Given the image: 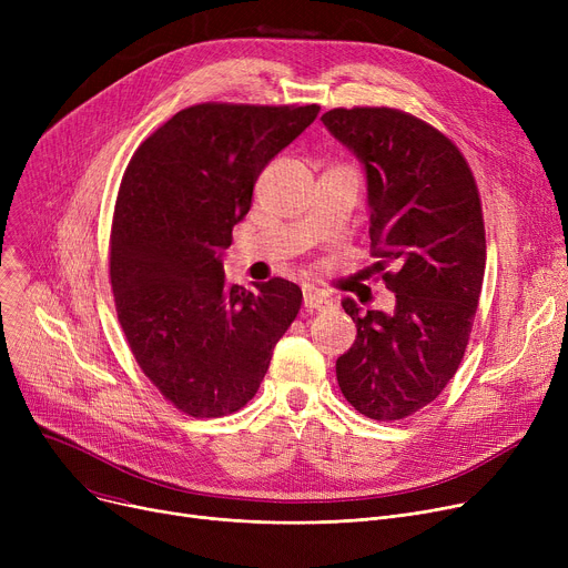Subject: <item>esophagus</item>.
Wrapping results in <instances>:
<instances>
[{"mask_svg": "<svg viewBox=\"0 0 568 568\" xmlns=\"http://www.w3.org/2000/svg\"><path fill=\"white\" fill-rule=\"evenodd\" d=\"M304 306H306V311H324L326 306H329V296H326L324 292H317V290H306Z\"/></svg>", "mask_w": 568, "mask_h": 568, "instance_id": "esophagus-1", "label": "esophagus"}]
</instances>
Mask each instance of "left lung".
<instances>
[{
  "mask_svg": "<svg viewBox=\"0 0 568 568\" xmlns=\"http://www.w3.org/2000/svg\"><path fill=\"white\" fill-rule=\"evenodd\" d=\"M322 124L364 163L375 268L396 294L386 313L343 302L356 341L336 362L338 386L368 419L398 422L465 356L486 272L479 189L460 149L409 112L334 108Z\"/></svg>",
  "mask_w": 568,
  "mask_h": 568,
  "instance_id": "8db88e82",
  "label": "left lung"
}]
</instances>
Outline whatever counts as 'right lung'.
<instances>
[{"mask_svg": "<svg viewBox=\"0 0 568 568\" xmlns=\"http://www.w3.org/2000/svg\"><path fill=\"white\" fill-rule=\"evenodd\" d=\"M320 105L197 103L149 135L119 186L110 230L114 308L138 366L195 419L242 409L260 389L302 290L225 281L221 255L264 165Z\"/></svg>", "mask_w": 568, "mask_h": 568, "instance_id": "1", "label": "right lung"}]
</instances>
